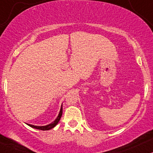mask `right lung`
<instances>
[{"label": "right lung", "mask_w": 153, "mask_h": 153, "mask_svg": "<svg viewBox=\"0 0 153 153\" xmlns=\"http://www.w3.org/2000/svg\"><path fill=\"white\" fill-rule=\"evenodd\" d=\"M62 115V105L61 107V109H60V111H59V113L57 117H56V120H54L53 122H52L51 123L48 124V125H46V126H34V125H31V124H27L28 126L30 127H32V128H36V129H39V130H43V131H47V130H50V129L53 128V127L56 126V125H57V123H59V121L60 118H61Z\"/></svg>", "instance_id": "obj_1"}]
</instances>
